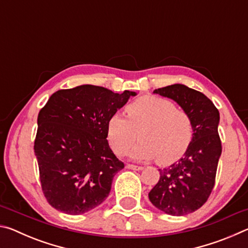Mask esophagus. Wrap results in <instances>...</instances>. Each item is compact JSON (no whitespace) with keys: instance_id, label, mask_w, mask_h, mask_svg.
<instances>
[{"instance_id":"34e87169","label":"esophagus","mask_w":248,"mask_h":248,"mask_svg":"<svg viewBox=\"0 0 248 248\" xmlns=\"http://www.w3.org/2000/svg\"><path fill=\"white\" fill-rule=\"evenodd\" d=\"M127 169L133 170H143V167L138 166V165H133V164H128L127 165Z\"/></svg>"}]
</instances>
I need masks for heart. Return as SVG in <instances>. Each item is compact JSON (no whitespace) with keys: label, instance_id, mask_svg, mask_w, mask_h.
<instances>
[{"label":"heart","instance_id":"b5f03b06","mask_svg":"<svg viewBox=\"0 0 248 248\" xmlns=\"http://www.w3.org/2000/svg\"><path fill=\"white\" fill-rule=\"evenodd\" d=\"M125 112L127 118L117 112L107 123V138L116 154L127 153L138 132L141 141L130 153L136 161L157 157L161 164H170L186 152L192 140L191 120L170 100L142 96L127 105Z\"/></svg>","mask_w":248,"mask_h":248}]
</instances>
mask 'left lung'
I'll list each match as a JSON object with an SVG mask.
<instances>
[{
	"label": "left lung",
	"mask_w": 248,
	"mask_h": 248,
	"mask_svg": "<svg viewBox=\"0 0 248 248\" xmlns=\"http://www.w3.org/2000/svg\"><path fill=\"white\" fill-rule=\"evenodd\" d=\"M153 93L175 100L189 116L192 140L178 162L159 170V180L149 199L170 216H185L202 207L215 187L222 145L217 133L220 114L204 94L183 84Z\"/></svg>",
	"instance_id": "obj_1"
}]
</instances>
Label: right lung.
<instances>
[{"mask_svg": "<svg viewBox=\"0 0 248 248\" xmlns=\"http://www.w3.org/2000/svg\"><path fill=\"white\" fill-rule=\"evenodd\" d=\"M134 92L81 85L50 96L38 115L35 154L41 189L58 211L83 215L110 192L124 164L107 141V123Z\"/></svg>", "mask_w": 248, "mask_h": 248, "instance_id": "add662e5", "label": "right lung"}]
</instances>
